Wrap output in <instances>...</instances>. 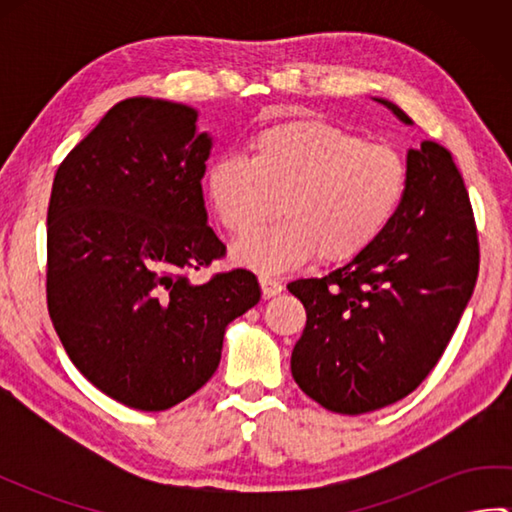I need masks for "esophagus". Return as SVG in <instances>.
Masks as SVG:
<instances>
[{"label": "esophagus", "instance_id": "34e87169", "mask_svg": "<svg viewBox=\"0 0 512 512\" xmlns=\"http://www.w3.org/2000/svg\"><path fill=\"white\" fill-rule=\"evenodd\" d=\"M259 286H262V292L264 297L270 299V297H277L281 290H284V286H281V281H277L275 277H268V275H262L259 277Z\"/></svg>", "mask_w": 512, "mask_h": 512}]
</instances>
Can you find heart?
Returning a JSON list of instances; mask_svg holds the SVG:
<instances>
[{"label":"heart","instance_id":"1","mask_svg":"<svg viewBox=\"0 0 512 512\" xmlns=\"http://www.w3.org/2000/svg\"><path fill=\"white\" fill-rule=\"evenodd\" d=\"M204 187L231 235L253 231L279 202L284 220L239 239L233 259L281 273L314 255L325 264L350 262L372 246L405 200L407 165L396 149L350 129L297 121L264 129L250 158L213 160Z\"/></svg>","mask_w":512,"mask_h":512}]
</instances>
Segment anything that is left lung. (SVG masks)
Wrapping results in <instances>:
<instances>
[{"mask_svg": "<svg viewBox=\"0 0 512 512\" xmlns=\"http://www.w3.org/2000/svg\"><path fill=\"white\" fill-rule=\"evenodd\" d=\"M376 101L411 125L398 105ZM477 270L464 180L449 151L424 140L407 151V193L387 231L332 273L288 284L308 317L292 378L321 407L347 416L409 396L447 350Z\"/></svg>", "mask_w": 512, "mask_h": 512, "instance_id": "obj_1", "label": "left lung"}]
</instances>
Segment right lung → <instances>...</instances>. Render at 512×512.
Listing matches in <instances>:
<instances>
[{
  "instance_id": "right-lung-1",
  "label": "right lung",
  "mask_w": 512,
  "mask_h": 512,
  "mask_svg": "<svg viewBox=\"0 0 512 512\" xmlns=\"http://www.w3.org/2000/svg\"><path fill=\"white\" fill-rule=\"evenodd\" d=\"M189 105L116 103L57 169L48 206V312L103 394L165 411L220 365L226 325L262 297L244 268L193 284L224 257L206 224L213 140Z\"/></svg>"
}]
</instances>
